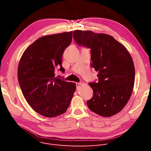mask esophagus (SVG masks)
<instances>
[{
  "instance_id": "obj_1",
  "label": "esophagus",
  "mask_w": 151,
  "mask_h": 151,
  "mask_svg": "<svg viewBox=\"0 0 151 151\" xmlns=\"http://www.w3.org/2000/svg\"><path fill=\"white\" fill-rule=\"evenodd\" d=\"M81 83H76V89H77V90H78L79 89H80V86H81Z\"/></svg>"
}]
</instances>
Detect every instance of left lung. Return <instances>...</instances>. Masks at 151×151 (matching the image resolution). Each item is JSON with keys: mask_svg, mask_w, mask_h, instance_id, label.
<instances>
[{"mask_svg": "<svg viewBox=\"0 0 151 151\" xmlns=\"http://www.w3.org/2000/svg\"><path fill=\"white\" fill-rule=\"evenodd\" d=\"M73 39L91 49V65L99 72L98 82L89 83L93 94L87 101L89 108L104 117L120 112L130 99L135 76L129 51L112 36L91 30H75Z\"/></svg>", "mask_w": 151, "mask_h": 151, "instance_id": "left-lung-1", "label": "left lung"}]
</instances>
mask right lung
<instances>
[{
    "instance_id": "obj_1",
    "label": "right lung",
    "mask_w": 151,
    "mask_h": 151,
    "mask_svg": "<svg viewBox=\"0 0 151 151\" xmlns=\"http://www.w3.org/2000/svg\"><path fill=\"white\" fill-rule=\"evenodd\" d=\"M72 40V32L39 38L24 52L19 63L18 79L24 97L36 112L53 117L68 108L75 83L55 76L57 66L62 73L63 52Z\"/></svg>"
}]
</instances>
